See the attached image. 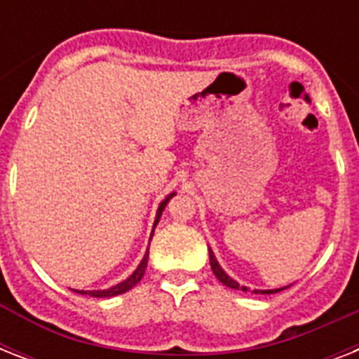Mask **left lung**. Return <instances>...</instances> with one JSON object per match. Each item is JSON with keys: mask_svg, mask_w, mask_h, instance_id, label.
<instances>
[{"mask_svg": "<svg viewBox=\"0 0 359 359\" xmlns=\"http://www.w3.org/2000/svg\"><path fill=\"white\" fill-rule=\"evenodd\" d=\"M208 255H210V268H212L214 276L218 278L219 283H224L225 287H229V289H236V290H244V292H248V287H244V285H240L238 281H235V279L231 278L229 273L225 272L224 268L219 266L218 259H216V255H214V251L208 248ZM287 287H290V285H287ZM287 287H281V289H268V290H259L255 289L253 292L255 294H276V292H279V290L287 289Z\"/></svg>", "mask_w": 359, "mask_h": 359, "instance_id": "left-lung-1", "label": "left lung"}]
</instances>
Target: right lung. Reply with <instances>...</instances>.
<instances>
[{
    "label": "right lung",
    "mask_w": 359,
    "mask_h": 359,
    "mask_svg": "<svg viewBox=\"0 0 359 359\" xmlns=\"http://www.w3.org/2000/svg\"><path fill=\"white\" fill-rule=\"evenodd\" d=\"M173 196H175V191L173 194H169V196L160 203V207H158L156 210V218H154V225H152V233H154V227H156L158 222H160V216H162L163 208H165V205H168L169 199H171ZM152 233H151V238H152ZM147 262H149V250H147V253L143 255V259H141V262L137 264V268L132 272V276H128V278L124 279V281H121V283L114 285V287H109V289H104V290H76V289L72 290L78 292V294H89L93 296V298H111V296L123 294V292H126V290H130L132 287H135V285L140 283L141 278H143V273H145L147 270Z\"/></svg>",
    "instance_id": "right-lung-1"
}]
</instances>
